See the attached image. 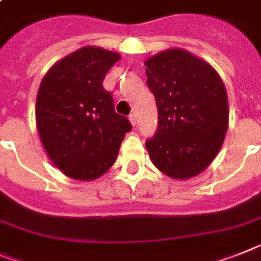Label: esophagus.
I'll return each mask as SVG.
<instances>
[{"instance_id":"34e87169","label":"esophagus","mask_w":261,"mask_h":261,"mask_svg":"<svg viewBox=\"0 0 261 261\" xmlns=\"http://www.w3.org/2000/svg\"><path fill=\"white\" fill-rule=\"evenodd\" d=\"M129 120H130V122H132V125L136 126V124H137V120H136V115H129Z\"/></svg>"}]
</instances>
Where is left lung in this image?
Returning <instances> with one entry per match:
<instances>
[{"mask_svg": "<svg viewBox=\"0 0 261 261\" xmlns=\"http://www.w3.org/2000/svg\"><path fill=\"white\" fill-rule=\"evenodd\" d=\"M146 83L155 97L158 128L145 142L149 157L173 179L200 174L214 161L228 129V99L211 64L184 48L145 61Z\"/></svg>", "mask_w": 261, "mask_h": 261, "instance_id": "left-lung-1", "label": "left lung"}]
</instances>
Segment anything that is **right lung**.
<instances>
[{
    "instance_id": "add662e5",
    "label": "right lung",
    "mask_w": 261,
    "mask_h": 261,
    "mask_svg": "<svg viewBox=\"0 0 261 261\" xmlns=\"http://www.w3.org/2000/svg\"><path fill=\"white\" fill-rule=\"evenodd\" d=\"M120 54L86 46L43 76L35 104L37 128L53 164L67 177L93 181L115 164L132 125L116 113L103 80Z\"/></svg>"
}]
</instances>
